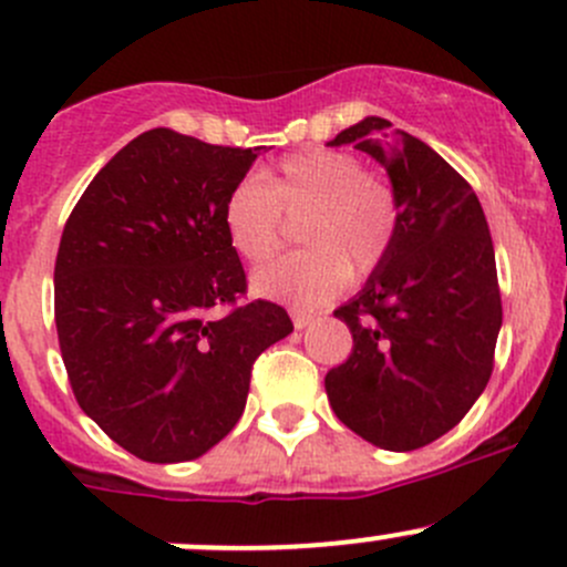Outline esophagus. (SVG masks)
Returning <instances> with one entry per match:
<instances>
[{
	"label": "esophagus",
	"instance_id": "34e87169",
	"mask_svg": "<svg viewBox=\"0 0 567 567\" xmlns=\"http://www.w3.org/2000/svg\"><path fill=\"white\" fill-rule=\"evenodd\" d=\"M290 318H293L296 329H305V326L312 323V312H305V310H290Z\"/></svg>",
	"mask_w": 567,
	"mask_h": 567
}]
</instances>
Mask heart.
Wrapping results in <instances>:
<instances>
[{"label":"heart","instance_id":"1","mask_svg":"<svg viewBox=\"0 0 567 567\" xmlns=\"http://www.w3.org/2000/svg\"><path fill=\"white\" fill-rule=\"evenodd\" d=\"M302 219L296 238L305 244L255 274V290L299 307L334 299L351 271L370 277L384 266L398 241V194L379 173L362 169L357 156L334 147H310L285 156L277 167L238 183L225 203V230L233 249L251 262L271 260L285 244V220Z\"/></svg>","mask_w":567,"mask_h":567}]
</instances>
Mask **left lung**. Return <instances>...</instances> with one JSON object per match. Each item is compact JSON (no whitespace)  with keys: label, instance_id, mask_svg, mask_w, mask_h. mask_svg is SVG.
<instances>
[{"label":"left lung","instance_id":"left-lung-1","mask_svg":"<svg viewBox=\"0 0 567 567\" xmlns=\"http://www.w3.org/2000/svg\"><path fill=\"white\" fill-rule=\"evenodd\" d=\"M351 142L390 175L400 230L362 293L334 310L353 348L326 394L364 442L409 453L453 431L488 384L502 329L494 241L477 194L425 142L384 117L329 145Z\"/></svg>","mask_w":567,"mask_h":567}]
</instances>
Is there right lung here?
Instances as JSON below:
<instances>
[{
  "mask_svg": "<svg viewBox=\"0 0 567 567\" xmlns=\"http://www.w3.org/2000/svg\"><path fill=\"white\" fill-rule=\"evenodd\" d=\"M260 147L153 128L84 188L54 262V320L79 405L151 463L208 453L241 420L251 364L293 331L247 293L225 203ZM227 306L221 319L209 310Z\"/></svg>",
  "mask_w": 567,
  "mask_h": 567,
  "instance_id": "1",
  "label": "right lung"
}]
</instances>
